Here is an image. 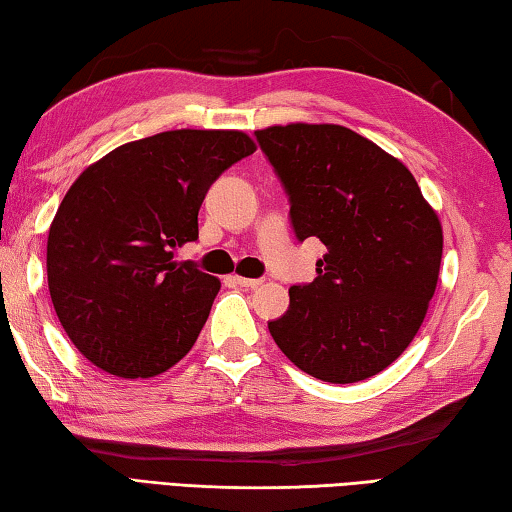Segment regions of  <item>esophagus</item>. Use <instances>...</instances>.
Masks as SVG:
<instances>
[{
  "instance_id": "esophagus-1",
  "label": "esophagus",
  "mask_w": 512,
  "mask_h": 512,
  "mask_svg": "<svg viewBox=\"0 0 512 512\" xmlns=\"http://www.w3.org/2000/svg\"><path fill=\"white\" fill-rule=\"evenodd\" d=\"M233 281L238 283V286H245V288H258L261 286V279H247V276H233Z\"/></svg>"
}]
</instances>
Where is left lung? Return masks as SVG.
I'll use <instances>...</instances> for the list:
<instances>
[{"label": "left lung", "instance_id": "left-lung-1", "mask_svg": "<svg viewBox=\"0 0 512 512\" xmlns=\"http://www.w3.org/2000/svg\"><path fill=\"white\" fill-rule=\"evenodd\" d=\"M256 138L290 195L299 240L326 247L290 288L272 338L301 372L356 383L383 372L420 331L438 286L442 224L399 158L340 124H274Z\"/></svg>", "mask_w": 512, "mask_h": 512}]
</instances>
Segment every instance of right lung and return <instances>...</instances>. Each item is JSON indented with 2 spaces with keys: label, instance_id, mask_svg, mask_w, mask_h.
<instances>
[{
  "label": "right lung",
  "instance_id": "add662e5",
  "mask_svg": "<svg viewBox=\"0 0 512 512\" xmlns=\"http://www.w3.org/2000/svg\"><path fill=\"white\" fill-rule=\"evenodd\" d=\"M256 152L236 129H177L127 142L79 174L47 238L58 322L92 365L149 379L195 345L220 279L174 251L199 238L211 183Z\"/></svg>",
  "mask_w": 512,
  "mask_h": 512
}]
</instances>
